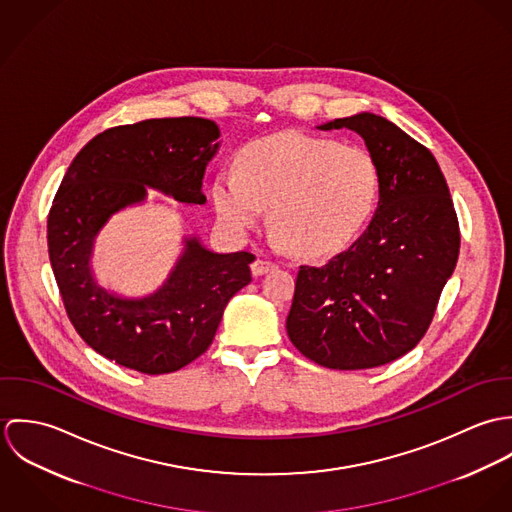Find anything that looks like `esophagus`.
<instances>
[{
    "instance_id": "34e87169",
    "label": "esophagus",
    "mask_w": 512,
    "mask_h": 512,
    "mask_svg": "<svg viewBox=\"0 0 512 512\" xmlns=\"http://www.w3.org/2000/svg\"><path fill=\"white\" fill-rule=\"evenodd\" d=\"M278 266L274 264V262H270V260H254L252 262V266H250V270H252V276H264V274H268V272H272V270H276Z\"/></svg>"
}]
</instances>
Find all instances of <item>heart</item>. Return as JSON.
Listing matches in <instances>:
<instances>
[{"instance_id":"b5f03b06","label":"heart","mask_w":512,"mask_h":512,"mask_svg":"<svg viewBox=\"0 0 512 512\" xmlns=\"http://www.w3.org/2000/svg\"><path fill=\"white\" fill-rule=\"evenodd\" d=\"M378 185V165L365 147L288 132L242 147L236 173L215 177L213 205L234 232L256 226L270 207V228L286 248L323 254L365 224Z\"/></svg>"}]
</instances>
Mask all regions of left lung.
I'll return each mask as SVG.
<instances>
[{
    "label": "left lung",
    "instance_id": "8db88e82",
    "mask_svg": "<svg viewBox=\"0 0 512 512\" xmlns=\"http://www.w3.org/2000/svg\"><path fill=\"white\" fill-rule=\"evenodd\" d=\"M353 130L378 165V207L365 232L323 266H299L286 329L327 368L386 365L426 335L459 256V222L428 147L361 112L317 126Z\"/></svg>",
    "mask_w": 512,
    "mask_h": 512
}]
</instances>
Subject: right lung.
Masks as SVG:
<instances>
[{
  "label": "right lung",
  "instance_id": "right-lung-1",
  "mask_svg": "<svg viewBox=\"0 0 512 512\" xmlns=\"http://www.w3.org/2000/svg\"><path fill=\"white\" fill-rule=\"evenodd\" d=\"M220 130L205 118H161L110 128L82 147L55 195L47 242L67 315L102 357L144 372H175L213 343L230 297L250 284L254 254H217L199 238L169 278L146 297H122L96 284L90 258L108 219L146 201L147 187L185 205H205L203 177Z\"/></svg>",
  "mask_w": 512,
  "mask_h": 512
}]
</instances>
